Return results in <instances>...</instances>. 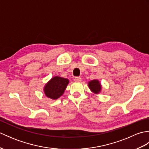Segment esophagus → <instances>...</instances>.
Instances as JSON below:
<instances>
[{"mask_svg":"<svg viewBox=\"0 0 149 149\" xmlns=\"http://www.w3.org/2000/svg\"><path fill=\"white\" fill-rule=\"evenodd\" d=\"M74 81L75 82H81L82 81V79L80 77H75L74 79Z\"/></svg>","mask_w":149,"mask_h":149,"instance_id":"esophagus-1","label":"esophagus"}]
</instances>
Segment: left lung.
Wrapping results in <instances>:
<instances>
[{"label": "left lung", "instance_id": "obj_1", "mask_svg": "<svg viewBox=\"0 0 149 149\" xmlns=\"http://www.w3.org/2000/svg\"><path fill=\"white\" fill-rule=\"evenodd\" d=\"M90 89L95 93H99L101 90V85L98 80H93L88 83Z\"/></svg>", "mask_w": 149, "mask_h": 149}]
</instances>
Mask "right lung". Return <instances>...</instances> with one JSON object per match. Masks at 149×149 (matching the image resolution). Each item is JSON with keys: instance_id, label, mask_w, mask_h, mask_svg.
<instances>
[{"instance_id": "1", "label": "right lung", "mask_w": 149, "mask_h": 149, "mask_svg": "<svg viewBox=\"0 0 149 149\" xmlns=\"http://www.w3.org/2000/svg\"><path fill=\"white\" fill-rule=\"evenodd\" d=\"M69 83L67 79L61 77H54L44 88L45 95L52 99H57L64 93Z\"/></svg>"}]
</instances>
